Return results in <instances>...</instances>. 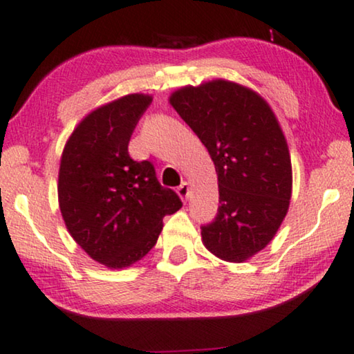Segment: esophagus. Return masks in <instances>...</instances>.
<instances>
[{
    "instance_id": "obj_1",
    "label": "esophagus",
    "mask_w": 354,
    "mask_h": 354,
    "mask_svg": "<svg viewBox=\"0 0 354 354\" xmlns=\"http://www.w3.org/2000/svg\"><path fill=\"white\" fill-rule=\"evenodd\" d=\"M176 192H178V196L181 197V201L186 202L189 198V194H191V189H189V183L183 181L181 184H179V187L176 189Z\"/></svg>"
}]
</instances>
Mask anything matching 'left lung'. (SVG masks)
<instances>
[{"label":"left lung","mask_w":354,"mask_h":354,"mask_svg":"<svg viewBox=\"0 0 354 354\" xmlns=\"http://www.w3.org/2000/svg\"><path fill=\"white\" fill-rule=\"evenodd\" d=\"M168 101L215 163L220 207L202 227V243L223 261L250 260L274 239L290 205V152L276 113L252 88L225 78L187 84Z\"/></svg>","instance_id":"left-lung-1"}]
</instances>
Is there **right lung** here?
I'll return each instance as SVG.
<instances>
[{"mask_svg":"<svg viewBox=\"0 0 354 354\" xmlns=\"http://www.w3.org/2000/svg\"><path fill=\"white\" fill-rule=\"evenodd\" d=\"M151 94H127L82 118L64 146L57 198L62 220L80 247L109 270L142 260L156 245L163 216L181 208L157 181L152 163L128 153L133 129Z\"/></svg>","mask_w":354,"mask_h":354,"instance_id":"add662e5","label":"right lung"}]
</instances>
